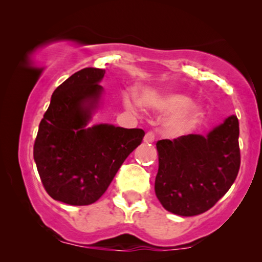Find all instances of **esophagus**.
<instances>
[{
	"label": "esophagus",
	"mask_w": 262,
	"mask_h": 262,
	"mask_svg": "<svg viewBox=\"0 0 262 262\" xmlns=\"http://www.w3.org/2000/svg\"><path fill=\"white\" fill-rule=\"evenodd\" d=\"M154 140H155V134L152 133V132H148V133L145 134V137H144V141H145V143H152Z\"/></svg>",
	"instance_id": "obj_1"
}]
</instances>
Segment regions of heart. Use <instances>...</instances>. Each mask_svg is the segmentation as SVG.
<instances>
[{
  "mask_svg": "<svg viewBox=\"0 0 262 262\" xmlns=\"http://www.w3.org/2000/svg\"><path fill=\"white\" fill-rule=\"evenodd\" d=\"M125 103H129L128 98H125ZM141 103L166 113H176L184 110H182V113L175 114L166 123V130L171 135L187 133L196 127L203 114L202 108L200 106H188L191 103V98L185 95H177V93L176 95H159L152 91H145L141 95ZM186 106L189 108H186Z\"/></svg>",
  "mask_w": 262,
  "mask_h": 262,
  "instance_id": "b5f03b06",
  "label": "heart"
}]
</instances>
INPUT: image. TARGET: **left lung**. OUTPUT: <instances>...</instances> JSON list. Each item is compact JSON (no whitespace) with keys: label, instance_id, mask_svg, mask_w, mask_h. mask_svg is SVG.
Returning a JSON list of instances; mask_svg holds the SVG:
<instances>
[{"label":"left lung","instance_id":"left-lung-1","mask_svg":"<svg viewBox=\"0 0 262 262\" xmlns=\"http://www.w3.org/2000/svg\"><path fill=\"white\" fill-rule=\"evenodd\" d=\"M156 149L155 193L162 207L182 217L201 214L227 193L239 172V121L230 116L206 137L162 139Z\"/></svg>","mask_w":262,"mask_h":262}]
</instances>
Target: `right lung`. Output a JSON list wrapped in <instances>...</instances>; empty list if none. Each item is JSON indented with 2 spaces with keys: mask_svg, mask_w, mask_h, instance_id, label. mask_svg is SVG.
Instances as JSON below:
<instances>
[{
  "mask_svg": "<svg viewBox=\"0 0 262 262\" xmlns=\"http://www.w3.org/2000/svg\"><path fill=\"white\" fill-rule=\"evenodd\" d=\"M106 71L85 68L56 87L39 124L34 161L45 191L71 206L95 203L143 140V129L112 124L87 128L98 106Z\"/></svg>",
  "mask_w": 262,
  "mask_h": 262,
  "instance_id": "add662e5",
  "label": "right lung"
}]
</instances>
